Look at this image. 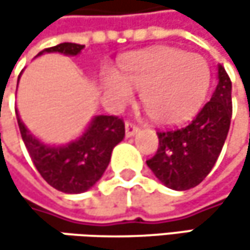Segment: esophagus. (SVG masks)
<instances>
[{"mask_svg":"<svg viewBox=\"0 0 250 250\" xmlns=\"http://www.w3.org/2000/svg\"><path fill=\"white\" fill-rule=\"evenodd\" d=\"M137 131H139V127H137V125L130 123V122L125 123V136H127V137H133Z\"/></svg>","mask_w":250,"mask_h":250,"instance_id":"34e87169","label":"esophagus"}]
</instances>
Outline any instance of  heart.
Returning a JSON list of instances; mask_svg holds the SVG:
<instances>
[{
	"mask_svg": "<svg viewBox=\"0 0 250 250\" xmlns=\"http://www.w3.org/2000/svg\"><path fill=\"white\" fill-rule=\"evenodd\" d=\"M122 75L105 71L103 83L108 101L125 104L133 89H140V100L156 123H176L188 117L203 103L210 71L203 58L187 55L174 47L139 52L120 63Z\"/></svg>",
	"mask_w": 250,
	"mask_h": 250,
	"instance_id": "obj_1",
	"label": "heart"
}]
</instances>
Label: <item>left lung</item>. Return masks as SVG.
<instances>
[{
	"mask_svg": "<svg viewBox=\"0 0 250 250\" xmlns=\"http://www.w3.org/2000/svg\"><path fill=\"white\" fill-rule=\"evenodd\" d=\"M217 69L219 83L211 100L187 125L158 131L159 147L146 161L155 176L175 191L197 187L223 149L231 119V81L222 65Z\"/></svg>",
	"mask_w": 250,
	"mask_h": 250,
	"instance_id": "8db88e82",
	"label": "left lung"
}]
</instances>
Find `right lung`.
Returning <instances> with one entry per match:
<instances>
[{"label":"right lung","mask_w":250,"mask_h":250,"mask_svg":"<svg viewBox=\"0 0 250 250\" xmlns=\"http://www.w3.org/2000/svg\"><path fill=\"white\" fill-rule=\"evenodd\" d=\"M83 47V44L76 43H61L42 50L37 56L55 52L76 56ZM16 114L23 142L36 169L49 185L65 194H81L92 188L105 172L114 146L125 137L122 119L116 116H95L78 139L68 145L50 146L30 133L17 110Z\"/></svg>","instance_id":"obj_1"}]
</instances>
